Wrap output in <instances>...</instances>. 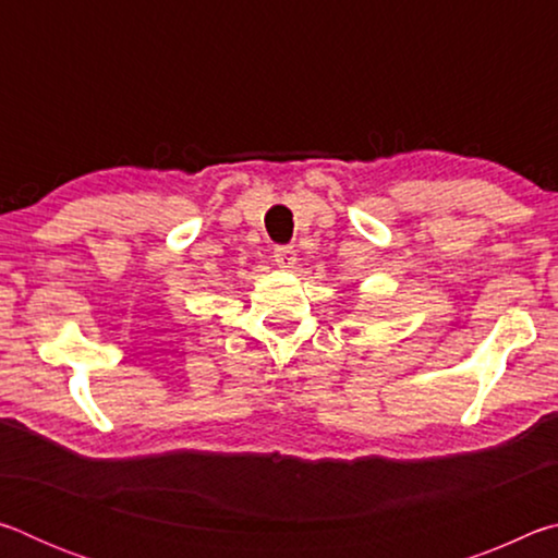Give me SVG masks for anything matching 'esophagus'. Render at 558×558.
Returning a JSON list of instances; mask_svg holds the SVG:
<instances>
[{
  "label": "esophagus",
  "instance_id": "1",
  "mask_svg": "<svg viewBox=\"0 0 558 558\" xmlns=\"http://www.w3.org/2000/svg\"><path fill=\"white\" fill-rule=\"evenodd\" d=\"M272 260H276V266L282 270H290L292 266L298 263V253L290 248V245H278L276 251H272Z\"/></svg>",
  "mask_w": 558,
  "mask_h": 558
}]
</instances>
